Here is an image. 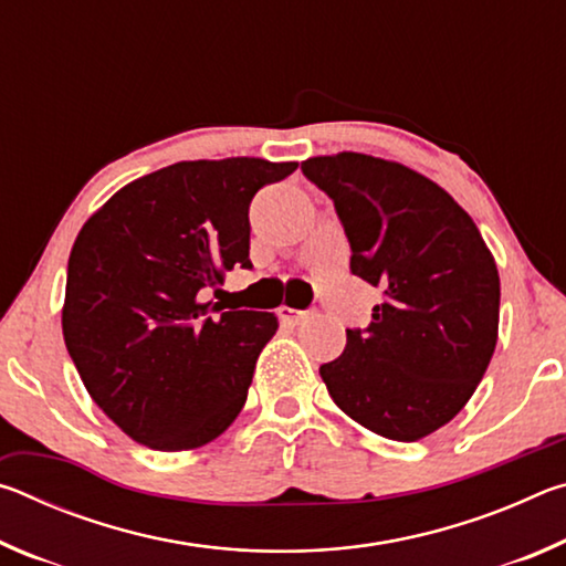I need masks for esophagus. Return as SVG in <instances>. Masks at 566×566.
I'll use <instances>...</instances> for the list:
<instances>
[{"label": "esophagus", "mask_w": 566, "mask_h": 566, "mask_svg": "<svg viewBox=\"0 0 566 566\" xmlns=\"http://www.w3.org/2000/svg\"><path fill=\"white\" fill-rule=\"evenodd\" d=\"M280 319L282 322H290V324H300V322H304V319H310V312H302V310H292V306H286V304H282L280 306Z\"/></svg>", "instance_id": "obj_1"}]
</instances>
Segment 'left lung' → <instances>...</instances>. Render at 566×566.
I'll return each mask as SVG.
<instances>
[{
    "label": "left lung",
    "instance_id": "obj_1",
    "mask_svg": "<svg viewBox=\"0 0 566 566\" xmlns=\"http://www.w3.org/2000/svg\"><path fill=\"white\" fill-rule=\"evenodd\" d=\"M337 209L352 274L381 290L367 329L319 367L344 415L397 442L437 432L474 395L496 347L500 272L447 191L357 151L302 161Z\"/></svg>",
    "mask_w": 566,
    "mask_h": 566
}]
</instances>
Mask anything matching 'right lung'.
Returning <instances> with one entry per match:
<instances>
[{
  "label": "right lung",
  "instance_id": "1",
  "mask_svg": "<svg viewBox=\"0 0 566 566\" xmlns=\"http://www.w3.org/2000/svg\"><path fill=\"white\" fill-rule=\"evenodd\" d=\"M296 161H177L97 209L66 266L62 332L97 407L134 442L181 452L212 442L247 401L272 312L205 302L249 262V202ZM224 294V292H222Z\"/></svg>",
  "mask_w": 566,
  "mask_h": 566
}]
</instances>
